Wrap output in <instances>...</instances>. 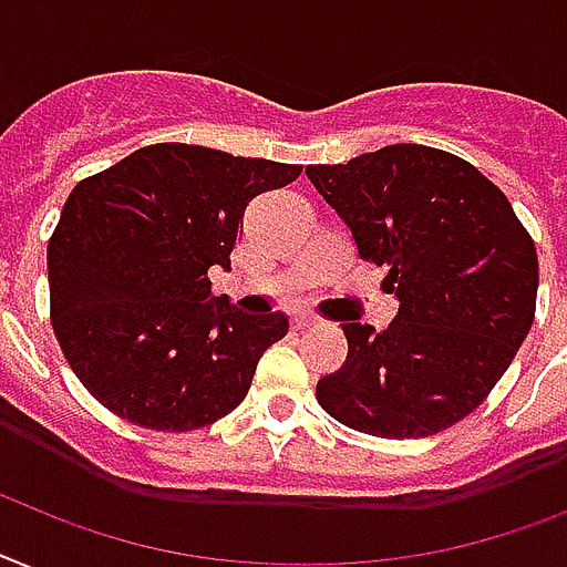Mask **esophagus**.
I'll return each instance as SVG.
<instances>
[{
    "mask_svg": "<svg viewBox=\"0 0 567 567\" xmlns=\"http://www.w3.org/2000/svg\"><path fill=\"white\" fill-rule=\"evenodd\" d=\"M317 323H320V320H317L315 315H297V317H293V329H297V331L311 329V326H317Z\"/></svg>",
    "mask_w": 567,
    "mask_h": 567,
    "instance_id": "1",
    "label": "esophagus"
}]
</instances>
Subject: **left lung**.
<instances>
[{
  "mask_svg": "<svg viewBox=\"0 0 567 567\" xmlns=\"http://www.w3.org/2000/svg\"><path fill=\"white\" fill-rule=\"evenodd\" d=\"M308 179L361 259L388 268L399 315L384 331L347 320L349 355L317 381L343 425L419 440L475 411L536 315L538 259L507 195L475 165L427 145H388Z\"/></svg>",
  "mask_w": 567,
  "mask_h": 567,
  "instance_id": "obj_1",
  "label": "left lung"
}]
</instances>
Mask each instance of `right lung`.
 I'll use <instances>...</instances> for the list:
<instances>
[{
	"label": "right lung",
	"mask_w": 567,
	"mask_h": 567,
	"mask_svg": "<svg viewBox=\"0 0 567 567\" xmlns=\"http://www.w3.org/2000/svg\"><path fill=\"white\" fill-rule=\"evenodd\" d=\"M302 165L159 142L81 179L49 241L58 343L107 411L151 431H195L250 390L288 315H247L215 297L252 197Z\"/></svg>",
	"instance_id": "right-lung-1"
}]
</instances>
